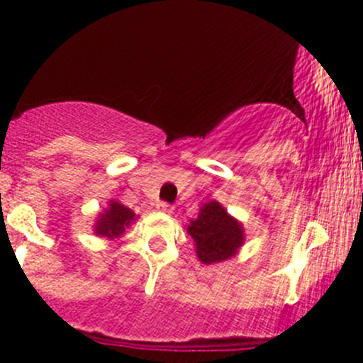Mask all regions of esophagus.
<instances>
[{
  "instance_id": "34e87169",
  "label": "esophagus",
  "mask_w": 363,
  "mask_h": 363,
  "mask_svg": "<svg viewBox=\"0 0 363 363\" xmlns=\"http://www.w3.org/2000/svg\"><path fill=\"white\" fill-rule=\"evenodd\" d=\"M156 207H158V211L167 212V214H170V212L174 211V207H172V205L167 203V202H158V203H156Z\"/></svg>"
}]
</instances>
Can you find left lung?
Here are the masks:
<instances>
[{"mask_svg": "<svg viewBox=\"0 0 363 363\" xmlns=\"http://www.w3.org/2000/svg\"><path fill=\"white\" fill-rule=\"evenodd\" d=\"M188 233L195 240L196 256L205 265L232 258L244 244L242 225L216 200L200 208L199 218L189 223Z\"/></svg>", "mask_w": 363, "mask_h": 363, "instance_id": "8db88e82", "label": "left lung"}]
</instances>
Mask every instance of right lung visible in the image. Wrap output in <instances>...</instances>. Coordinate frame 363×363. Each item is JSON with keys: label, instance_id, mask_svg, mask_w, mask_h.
Returning <instances> with one entry per match:
<instances>
[{"label": "right lung", "instance_id": "add662e5", "mask_svg": "<svg viewBox=\"0 0 363 363\" xmlns=\"http://www.w3.org/2000/svg\"><path fill=\"white\" fill-rule=\"evenodd\" d=\"M135 221V212L131 208L124 207L123 203L111 200L108 208L98 216V221L94 225V233L107 239H116L124 233V230Z\"/></svg>", "mask_w": 363, "mask_h": 363}]
</instances>
